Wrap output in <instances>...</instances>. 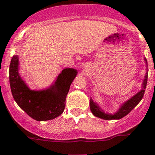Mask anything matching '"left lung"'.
I'll return each mask as SVG.
<instances>
[{
    "label": "left lung",
    "instance_id": "8db88e82",
    "mask_svg": "<svg viewBox=\"0 0 155 155\" xmlns=\"http://www.w3.org/2000/svg\"><path fill=\"white\" fill-rule=\"evenodd\" d=\"M144 61L146 64H147L146 58H144ZM147 76H148V71L147 68V72L144 76V79L142 83V88L139 92H137L135 95L130 98L129 100L125 101L124 103L122 104L121 106L119 107L116 112L114 114H110V113H105L102 110L101 107L98 105V104L94 102L92 98L91 97L90 99V107H91V111L93 113L94 116L98 117V118H102V119H105V120H112V119H120L123 118L126 115H127L132 110L134 109V107L140 103L142 100L143 94L145 92V89H146L147 82Z\"/></svg>",
    "mask_w": 155,
    "mask_h": 155
}]
</instances>
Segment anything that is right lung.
Returning a JSON list of instances; mask_svg holds the SVG:
<instances>
[{"label": "right lung", "mask_w": 155, "mask_h": 155, "mask_svg": "<svg viewBox=\"0 0 155 155\" xmlns=\"http://www.w3.org/2000/svg\"><path fill=\"white\" fill-rule=\"evenodd\" d=\"M18 55H14L9 67V82L15 101L28 115L37 121H48L63 113L70 85L77 75L75 68H64L48 88L31 90L21 79Z\"/></svg>", "instance_id": "obj_1"}]
</instances>
